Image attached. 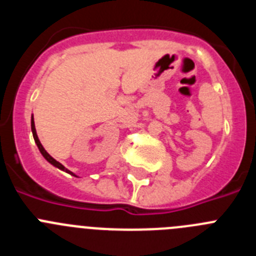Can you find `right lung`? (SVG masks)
<instances>
[{"label": "right lung", "mask_w": 256, "mask_h": 256, "mask_svg": "<svg viewBox=\"0 0 256 256\" xmlns=\"http://www.w3.org/2000/svg\"><path fill=\"white\" fill-rule=\"evenodd\" d=\"M30 126H32V133H33V138H34L36 144H37V146H38V148H40V154H42V156H44V159H46L47 162H50V164H52V165H54V166H56V168L60 169V170H64V172H66V173H69V174H72V176H74V177H76V176L73 173V172H70L69 169L65 168L64 165L60 164V162H56V160L54 159V158H52V156L50 155V154L47 152L46 150H44V146H42V144H40V138H38V136H37V130H36V126H34V118H33V115H32Z\"/></svg>", "instance_id": "obj_1"}]
</instances>
